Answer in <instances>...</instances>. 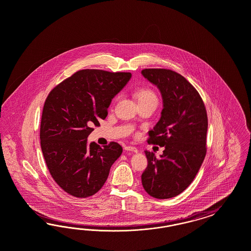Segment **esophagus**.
<instances>
[{"mask_svg":"<svg viewBox=\"0 0 251 251\" xmlns=\"http://www.w3.org/2000/svg\"><path fill=\"white\" fill-rule=\"evenodd\" d=\"M125 150L131 151V152H138L136 147H135V146H132V145H127V146H125Z\"/></svg>","mask_w":251,"mask_h":251,"instance_id":"esophagus-1","label":"esophagus"}]
</instances>
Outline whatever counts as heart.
I'll return each mask as SVG.
<instances>
[{"instance_id":"b5f03b06","label":"heart","mask_w":251,"mask_h":251,"mask_svg":"<svg viewBox=\"0 0 251 251\" xmlns=\"http://www.w3.org/2000/svg\"><path fill=\"white\" fill-rule=\"evenodd\" d=\"M135 94H136L137 99L140 106L147 105V104H153L157 106V103H158L157 95L150 87H141L137 90ZM119 99H120V96H117L115 98L114 103H116Z\"/></svg>"}]
</instances>
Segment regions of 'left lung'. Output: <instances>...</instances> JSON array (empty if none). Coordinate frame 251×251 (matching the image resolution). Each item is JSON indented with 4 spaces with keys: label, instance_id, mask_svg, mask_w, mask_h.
<instances>
[{
    "label": "left lung",
    "instance_id": "obj_1",
    "mask_svg": "<svg viewBox=\"0 0 251 251\" xmlns=\"http://www.w3.org/2000/svg\"><path fill=\"white\" fill-rule=\"evenodd\" d=\"M142 74L159 88L164 103L147 143L165 147L159 159L145 151L148 165L142 184L150 196L169 199L190 186L204 160L207 111L195 87L181 75L169 69H144Z\"/></svg>",
    "mask_w": 251,
    "mask_h": 251
}]
</instances>
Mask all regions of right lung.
Instances as JSON below:
<instances>
[{"label": "right lung", "mask_w": 251, "mask_h": 251, "mask_svg": "<svg viewBox=\"0 0 251 251\" xmlns=\"http://www.w3.org/2000/svg\"><path fill=\"white\" fill-rule=\"evenodd\" d=\"M130 73L80 70L57 84L46 99L40 123V145L46 165L62 190L90 197L106 182L110 167L122 152L118 143L103 147L87 137L105 120L115 96Z\"/></svg>", "instance_id": "1"}]
</instances>
